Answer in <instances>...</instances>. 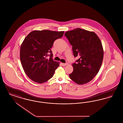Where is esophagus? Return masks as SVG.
<instances>
[{
  "instance_id": "esophagus-1",
  "label": "esophagus",
  "mask_w": 123,
  "mask_h": 123,
  "mask_svg": "<svg viewBox=\"0 0 123 123\" xmlns=\"http://www.w3.org/2000/svg\"><path fill=\"white\" fill-rule=\"evenodd\" d=\"M61 64L63 65V66H66V65H67V63H61Z\"/></svg>"
}]
</instances>
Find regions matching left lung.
Returning a JSON list of instances; mask_svg holds the SVG:
<instances>
[{
  "label": "left lung",
  "mask_w": 123,
  "mask_h": 123,
  "mask_svg": "<svg viewBox=\"0 0 123 123\" xmlns=\"http://www.w3.org/2000/svg\"><path fill=\"white\" fill-rule=\"evenodd\" d=\"M64 35L71 46L74 56L78 59L73 63L70 79L82 85L91 81L99 71L104 51L101 42L94 32L80 28L67 31Z\"/></svg>",
  "instance_id": "obj_1"
}]
</instances>
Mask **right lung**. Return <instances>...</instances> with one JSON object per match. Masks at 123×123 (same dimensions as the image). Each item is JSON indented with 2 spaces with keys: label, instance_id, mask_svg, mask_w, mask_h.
I'll return each mask as SVG.
<instances>
[{
  "label": "right lung",
  "instance_id": "right-lung-1",
  "mask_svg": "<svg viewBox=\"0 0 123 123\" xmlns=\"http://www.w3.org/2000/svg\"><path fill=\"white\" fill-rule=\"evenodd\" d=\"M64 33V31L34 30L24 39L20 47V60L25 73L32 81L41 83L53 77L59 63L53 60L51 48L54 41L61 38ZM48 55L49 59H47Z\"/></svg>",
  "mask_w": 123,
  "mask_h": 123
}]
</instances>
